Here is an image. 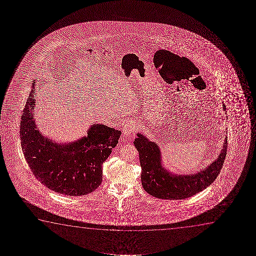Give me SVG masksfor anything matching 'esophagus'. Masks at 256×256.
Instances as JSON below:
<instances>
[{
	"label": "esophagus",
	"mask_w": 256,
	"mask_h": 256,
	"mask_svg": "<svg viewBox=\"0 0 256 256\" xmlns=\"http://www.w3.org/2000/svg\"><path fill=\"white\" fill-rule=\"evenodd\" d=\"M137 128V123L134 122H130L126 123L123 126V134L125 136H130L131 134H134L136 132Z\"/></svg>",
	"instance_id": "esophagus-1"
}]
</instances>
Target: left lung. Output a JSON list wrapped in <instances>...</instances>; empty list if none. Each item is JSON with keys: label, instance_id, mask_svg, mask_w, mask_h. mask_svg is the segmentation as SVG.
Instances as JSON below:
<instances>
[{"label": "left lung", "instance_id": "8db88e82", "mask_svg": "<svg viewBox=\"0 0 256 256\" xmlns=\"http://www.w3.org/2000/svg\"><path fill=\"white\" fill-rule=\"evenodd\" d=\"M226 111V105L223 104ZM228 118V117H226ZM134 145L139 152L142 167L140 180L145 192L151 196L166 200L188 198L210 186L217 178L224 164L228 148V137L218 158L196 173L176 174L165 167L158 144L137 134Z\"/></svg>", "mask_w": 256, "mask_h": 256}]
</instances>
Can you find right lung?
Masks as SVG:
<instances>
[{"mask_svg":"<svg viewBox=\"0 0 256 256\" xmlns=\"http://www.w3.org/2000/svg\"><path fill=\"white\" fill-rule=\"evenodd\" d=\"M36 81L21 117L20 137L25 159L36 178L55 192L68 196L91 193L102 182V164L118 144L122 132L100 123L68 144L46 137L36 124Z\"/></svg>","mask_w":256,"mask_h":256,"instance_id":"obj_1","label":"right lung"}]
</instances>
